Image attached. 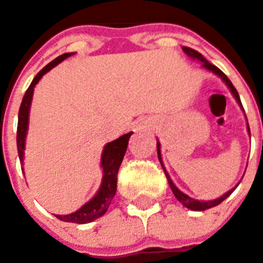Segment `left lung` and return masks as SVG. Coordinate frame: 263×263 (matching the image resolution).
<instances>
[{"label": "left lung", "instance_id": "1", "mask_svg": "<svg viewBox=\"0 0 263 263\" xmlns=\"http://www.w3.org/2000/svg\"><path fill=\"white\" fill-rule=\"evenodd\" d=\"M182 49L184 50L185 54L190 55V57H191V58H193V60H198V61H201V62H202V67L208 68V70L213 71L214 73H216L217 76H220V78H221L222 80H224L225 84L228 85V87H229L230 91L233 92V95H234V98H235V99H237V102L239 103L240 107L243 108L242 102H240V98H239V94H238L237 89H235L234 85L232 84V81H230L229 79H228V76L225 75V73L222 72V71L220 70V68H217L216 66L213 65V63L209 62V61L206 60V58L203 57V55L201 54L200 52H197V50H195V49L190 48V47H182ZM247 128H248V134L251 135V131H249V126H247ZM156 147H158V158H159V160H160L161 166H163V169H164V173H165V177H166V179H168V183H169V185H171L172 191H173L174 196H176L177 200H178L179 202L183 203V205H184L185 208L191 209V210H195V211H203V210H206V209H211V208H214V206H217V205H219V203H221L222 201L225 200V198H228V197H229L230 195H232V192H233V191L235 190V187H238V184H237V185H235L234 188H233V190H230L229 192H227V193H225L224 196H221V197H220V198H216V200H213V201H206V202H205V201H197V200H195V198H192V197H190V196L184 195V193L181 192V191H179L178 188H177L176 185H174V183L172 182L171 177H169L168 172H166V171H165V168H164L163 161H161L160 144H159V142H158V144H156Z\"/></svg>", "mask_w": 263, "mask_h": 263}]
</instances>
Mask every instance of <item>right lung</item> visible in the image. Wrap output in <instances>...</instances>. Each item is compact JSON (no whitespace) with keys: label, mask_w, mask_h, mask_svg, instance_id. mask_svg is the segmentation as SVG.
<instances>
[{"label":"right lung","mask_w":263,"mask_h":263,"mask_svg":"<svg viewBox=\"0 0 263 263\" xmlns=\"http://www.w3.org/2000/svg\"><path fill=\"white\" fill-rule=\"evenodd\" d=\"M73 53H63V54L58 55L57 58L49 62L48 65L44 66L34 80L31 81L30 86L26 90L25 95L21 102L20 109H18V121H17V135H16V144H17V153L20 161L24 159V148H25V137L26 131H28V122H29V109H30L31 98H33L34 86L38 84L42 76L47 73L50 68L54 67L55 65L63 61L65 58L70 57ZM132 132L123 135L119 139L115 141L109 142L104 146V151L102 154V166H103V181L100 185L99 191L97 195L85 203L81 209H79L76 213L70 215H55V217L62 221L66 222H75V224H85V222H90L92 220L98 219V217L103 216L107 213L108 208L110 205V201L113 200L117 191V174H118L119 165H121L123 156L126 154L127 145H128V140L131 137Z\"/></svg>","instance_id":"add662e5"}]
</instances>
